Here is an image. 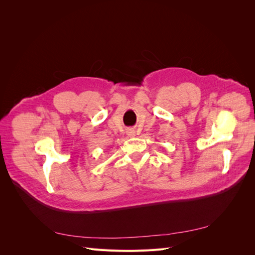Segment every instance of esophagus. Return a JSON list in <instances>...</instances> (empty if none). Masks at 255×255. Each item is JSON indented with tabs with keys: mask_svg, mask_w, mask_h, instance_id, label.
I'll return each mask as SVG.
<instances>
[{
	"mask_svg": "<svg viewBox=\"0 0 255 255\" xmlns=\"http://www.w3.org/2000/svg\"><path fill=\"white\" fill-rule=\"evenodd\" d=\"M128 136H130V137H132V136H134V135H135V132H134L133 129L128 130Z\"/></svg>",
	"mask_w": 255,
	"mask_h": 255,
	"instance_id": "1",
	"label": "esophagus"
}]
</instances>
